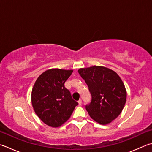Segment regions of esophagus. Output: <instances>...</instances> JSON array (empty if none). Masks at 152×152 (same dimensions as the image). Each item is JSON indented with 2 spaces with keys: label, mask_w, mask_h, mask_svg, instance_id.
Masks as SVG:
<instances>
[{
  "label": "esophagus",
  "mask_w": 152,
  "mask_h": 152,
  "mask_svg": "<svg viewBox=\"0 0 152 152\" xmlns=\"http://www.w3.org/2000/svg\"><path fill=\"white\" fill-rule=\"evenodd\" d=\"M78 102V105H79V106H81V104H82V100H79Z\"/></svg>",
  "instance_id": "esophagus-1"
}]
</instances>
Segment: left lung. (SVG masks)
<instances>
[{"label":"left lung","mask_w":152,"mask_h":152,"mask_svg":"<svg viewBox=\"0 0 152 152\" xmlns=\"http://www.w3.org/2000/svg\"><path fill=\"white\" fill-rule=\"evenodd\" d=\"M78 73L86 83L92 96L86 110L90 116L102 125L115 120L126 101V90L116 72L99 66L80 68Z\"/></svg>","instance_id":"obj_1"}]
</instances>
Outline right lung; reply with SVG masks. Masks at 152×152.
<instances>
[{"instance_id": "add662e5", "label": "right lung", "mask_w": 152, "mask_h": 152, "mask_svg": "<svg viewBox=\"0 0 152 152\" xmlns=\"http://www.w3.org/2000/svg\"><path fill=\"white\" fill-rule=\"evenodd\" d=\"M72 70L50 69L35 82L32 90V105L38 118L49 126L57 128L70 118L78 103L64 87Z\"/></svg>"}]
</instances>
